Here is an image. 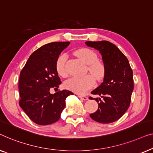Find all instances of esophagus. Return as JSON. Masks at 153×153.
<instances>
[{
  "mask_svg": "<svg viewBox=\"0 0 153 153\" xmlns=\"http://www.w3.org/2000/svg\"><path fill=\"white\" fill-rule=\"evenodd\" d=\"M77 96H78L79 98H81L82 100H87L88 99H89V98H88L87 96H82V95H79V94H78V95H77Z\"/></svg>",
  "mask_w": 153,
  "mask_h": 153,
  "instance_id": "34e87169",
  "label": "esophagus"
}]
</instances>
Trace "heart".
I'll use <instances>...</instances> for the list:
<instances>
[{"instance_id": "obj_1", "label": "heart", "mask_w": 153, "mask_h": 153, "mask_svg": "<svg viewBox=\"0 0 153 153\" xmlns=\"http://www.w3.org/2000/svg\"><path fill=\"white\" fill-rule=\"evenodd\" d=\"M76 54L82 61L89 65L88 71L96 79H100L104 76L105 67L102 63L97 61L98 56L94 51L87 48H81L76 51ZM66 53H62L58 56L55 62V69L62 77H66L68 74L66 68ZM94 76L87 75L83 77H73L64 82V87L76 94H84L95 84Z\"/></svg>"}]
</instances>
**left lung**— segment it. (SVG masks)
Returning <instances> with one entry per match:
<instances>
[{
	"label": "left lung",
	"mask_w": 153,
	"mask_h": 153,
	"mask_svg": "<svg viewBox=\"0 0 153 153\" xmlns=\"http://www.w3.org/2000/svg\"><path fill=\"white\" fill-rule=\"evenodd\" d=\"M85 44L100 52L105 67L103 82L91 91L102 98H94L98 108L89 116L95 121L110 123L119 120L130 106L134 89L132 70L127 57L112 43L100 41Z\"/></svg>",
	"instance_id": "8db88e82"
}]
</instances>
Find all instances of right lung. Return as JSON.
Segmentation results:
<instances>
[{"mask_svg":"<svg viewBox=\"0 0 153 153\" xmlns=\"http://www.w3.org/2000/svg\"><path fill=\"white\" fill-rule=\"evenodd\" d=\"M70 42H52L34 51L21 70L19 80V105L34 123L46 126L57 122L71 91L50 93L62 83L55 69V62Z\"/></svg>","mask_w":153,"mask_h":153,"instance_id":"add662e5","label":"right lung"}]
</instances>
